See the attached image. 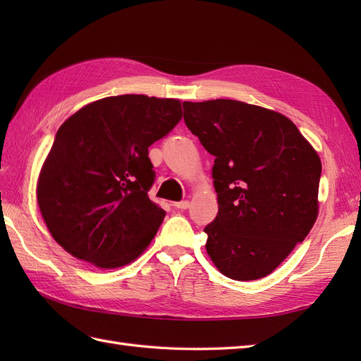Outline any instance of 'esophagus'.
Returning a JSON list of instances; mask_svg holds the SVG:
<instances>
[{
	"mask_svg": "<svg viewBox=\"0 0 361 361\" xmlns=\"http://www.w3.org/2000/svg\"><path fill=\"white\" fill-rule=\"evenodd\" d=\"M173 206H175L176 209H188V208H189V200L176 202V203H173Z\"/></svg>",
	"mask_w": 361,
	"mask_h": 361,
	"instance_id": "obj_1",
	"label": "esophagus"
}]
</instances>
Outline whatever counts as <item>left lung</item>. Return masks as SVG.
Returning a JSON list of instances; mask_svg holds the SVG:
<instances>
[{"mask_svg": "<svg viewBox=\"0 0 361 361\" xmlns=\"http://www.w3.org/2000/svg\"><path fill=\"white\" fill-rule=\"evenodd\" d=\"M188 128L216 157L219 214L206 251L235 281L265 278L318 216L321 161L281 113L231 99L183 102Z\"/></svg>", "mask_w": 361, "mask_h": 361, "instance_id": "8db88e82", "label": "left lung"}]
</instances>
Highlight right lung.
I'll use <instances>...</instances> for the list:
<instances>
[{"label": "right lung", "mask_w": 361, "mask_h": 361, "mask_svg": "<svg viewBox=\"0 0 361 361\" xmlns=\"http://www.w3.org/2000/svg\"><path fill=\"white\" fill-rule=\"evenodd\" d=\"M181 119L176 99L111 96L83 106L57 130L37 200L54 239L101 268L135 260L166 216L149 198L150 145Z\"/></svg>", "instance_id": "add662e5"}]
</instances>
